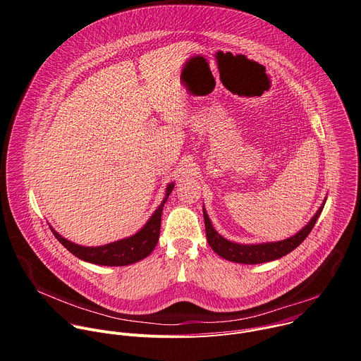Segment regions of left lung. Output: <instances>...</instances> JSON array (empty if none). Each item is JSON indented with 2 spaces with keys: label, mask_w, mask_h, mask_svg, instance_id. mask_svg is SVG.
I'll return each mask as SVG.
<instances>
[{
  "label": "left lung",
  "mask_w": 361,
  "mask_h": 361,
  "mask_svg": "<svg viewBox=\"0 0 361 361\" xmlns=\"http://www.w3.org/2000/svg\"><path fill=\"white\" fill-rule=\"evenodd\" d=\"M324 204L319 209L316 216L310 220L301 231H298L295 235L277 241V243H264V244H237L233 241L226 240L221 237L212 226V221L207 216V213L204 212V224H205V234H207V241L210 247L226 260L234 262V263H241V264H260L266 262H273L280 259V257L288 254L293 251L295 247H298L304 238L310 234L313 230L319 216L323 212Z\"/></svg>",
  "instance_id": "left-lung-1"
}]
</instances>
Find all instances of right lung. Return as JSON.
Instances as JSON below:
<instances>
[{
  "label": "right lung",
  "instance_id": "obj_1",
  "mask_svg": "<svg viewBox=\"0 0 361 361\" xmlns=\"http://www.w3.org/2000/svg\"><path fill=\"white\" fill-rule=\"evenodd\" d=\"M174 188V184H170L166 191V198L160 204V207L156 210L148 220V223L134 235L114 241L106 245L101 247H82L78 244H74L66 238H63L57 231H53L56 238L75 257L78 259L92 263V264H99V266H128L135 262H140L154 250V247L157 245L159 237H160V227H161V213L163 207L171 194Z\"/></svg>",
  "mask_w": 361,
  "mask_h": 361
}]
</instances>
